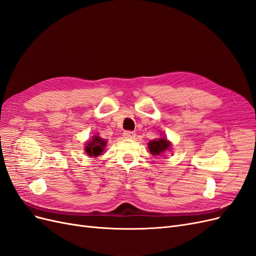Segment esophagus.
Instances as JSON below:
<instances>
[{
	"mask_svg": "<svg viewBox=\"0 0 256 256\" xmlns=\"http://www.w3.org/2000/svg\"><path fill=\"white\" fill-rule=\"evenodd\" d=\"M122 134L126 138H134L136 136V132H134V131H125Z\"/></svg>",
	"mask_w": 256,
	"mask_h": 256,
	"instance_id": "1",
	"label": "esophagus"
}]
</instances>
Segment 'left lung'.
<instances>
[{
    "mask_svg": "<svg viewBox=\"0 0 256 256\" xmlns=\"http://www.w3.org/2000/svg\"><path fill=\"white\" fill-rule=\"evenodd\" d=\"M171 148V142L166 136L154 138L148 143V150L152 154H161Z\"/></svg>",
    "mask_w": 256,
    "mask_h": 256,
    "instance_id": "left-lung-1",
    "label": "left lung"
}]
</instances>
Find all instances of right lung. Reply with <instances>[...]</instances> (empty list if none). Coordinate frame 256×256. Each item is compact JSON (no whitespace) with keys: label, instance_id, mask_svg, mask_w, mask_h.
I'll list each match as a JSON object with an SVG mask.
<instances>
[{"label":"right lung","instance_id":"add662e5","mask_svg":"<svg viewBox=\"0 0 256 256\" xmlns=\"http://www.w3.org/2000/svg\"><path fill=\"white\" fill-rule=\"evenodd\" d=\"M85 152L88 154V156L90 157H97L99 154H102L104 147L106 145V141H104V138H102L98 136H92L90 141H88L86 144H85Z\"/></svg>","mask_w":256,"mask_h":256}]
</instances>
